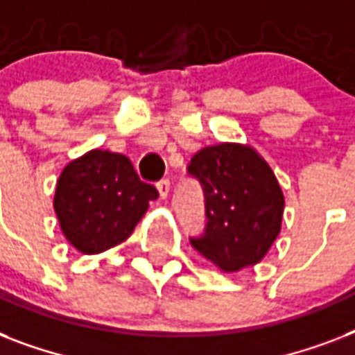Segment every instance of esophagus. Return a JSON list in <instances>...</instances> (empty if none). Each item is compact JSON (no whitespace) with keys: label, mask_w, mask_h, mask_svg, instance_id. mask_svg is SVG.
<instances>
[{"label":"esophagus","mask_w":355,"mask_h":355,"mask_svg":"<svg viewBox=\"0 0 355 355\" xmlns=\"http://www.w3.org/2000/svg\"><path fill=\"white\" fill-rule=\"evenodd\" d=\"M156 188H158V191H160L162 199H167L169 189H171V182H169V178H162L160 182L156 184Z\"/></svg>","instance_id":"esophagus-1"}]
</instances>
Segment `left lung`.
<instances>
[{
	"mask_svg": "<svg viewBox=\"0 0 355 355\" xmlns=\"http://www.w3.org/2000/svg\"><path fill=\"white\" fill-rule=\"evenodd\" d=\"M205 193V232L189 241L219 269L258 263L280 234L284 193L269 164L248 145L219 144L191 158Z\"/></svg>",
	"mask_w": 355,
	"mask_h": 355,
	"instance_id": "8db88e82",
	"label": "left lung"
}]
</instances>
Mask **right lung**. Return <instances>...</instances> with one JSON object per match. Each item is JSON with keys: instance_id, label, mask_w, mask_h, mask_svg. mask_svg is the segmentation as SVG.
I'll return each mask as SVG.
<instances>
[{"instance_id": "add662e5", "label": "right lung", "mask_w": 355, "mask_h": 355, "mask_svg": "<svg viewBox=\"0 0 355 355\" xmlns=\"http://www.w3.org/2000/svg\"><path fill=\"white\" fill-rule=\"evenodd\" d=\"M155 199L127 156L94 149L64 167L53 206L68 241L97 254L125 241Z\"/></svg>"}]
</instances>
